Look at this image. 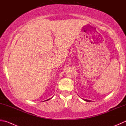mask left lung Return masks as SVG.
I'll return each instance as SVG.
<instances>
[{"mask_svg": "<svg viewBox=\"0 0 126 126\" xmlns=\"http://www.w3.org/2000/svg\"><path fill=\"white\" fill-rule=\"evenodd\" d=\"M84 101H87V102H90V101H91L90 100H86V99H83Z\"/></svg>", "mask_w": 126, "mask_h": 126, "instance_id": "left-lung-1", "label": "left lung"}]
</instances>
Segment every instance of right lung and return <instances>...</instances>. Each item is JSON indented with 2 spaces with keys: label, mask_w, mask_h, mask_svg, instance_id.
I'll use <instances>...</instances> for the list:
<instances>
[{
  "label": "right lung",
  "mask_w": 126,
  "mask_h": 126,
  "mask_svg": "<svg viewBox=\"0 0 126 126\" xmlns=\"http://www.w3.org/2000/svg\"><path fill=\"white\" fill-rule=\"evenodd\" d=\"M49 99H48V100H46V101H48V100H49Z\"/></svg>",
  "instance_id": "add662e5"
}]
</instances>
